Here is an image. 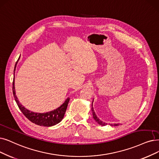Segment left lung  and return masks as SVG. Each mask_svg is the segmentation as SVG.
<instances>
[{
  "label": "left lung",
  "instance_id": "obj_1",
  "mask_svg": "<svg viewBox=\"0 0 159 159\" xmlns=\"http://www.w3.org/2000/svg\"><path fill=\"white\" fill-rule=\"evenodd\" d=\"M91 110H92V113H93V118H94V119L95 120H96V122H97V123H98L99 125H102V126H105V125H107V123H104V122H102V121H101V120L97 117V115H96V114H95V113H94V109H93V103H92V105H91ZM111 125V126H118V125H119V124L117 123V124H113V125Z\"/></svg>",
  "mask_w": 159,
  "mask_h": 159
}]
</instances>
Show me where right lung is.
I'll return each mask as SVG.
<instances>
[{
    "label": "right lung",
    "mask_w": 159,
    "mask_h": 159,
    "mask_svg": "<svg viewBox=\"0 0 159 159\" xmlns=\"http://www.w3.org/2000/svg\"><path fill=\"white\" fill-rule=\"evenodd\" d=\"M19 57L18 60L17 61L15 68H14V72L16 70V68L17 63L20 59ZM13 86H12V91H13V94L15 98V100L16 103L19 107V108L21 111V112L23 113V115L26 117L29 120L33 123L40 125V126H52L53 125H55L60 123L62 119L64 117L65 113L66 112L68 102L70 100L69 98H67V99L65 100V102L63 103L58 108H57L53 111H51L46 113H35L33 111H31L25 108L24 106H23L20 102L17 100V98L16 95V90L14 87V78L13 80Z\"/></svg>",
    "instance_id": "right-lung-1"
}]
</instances>
